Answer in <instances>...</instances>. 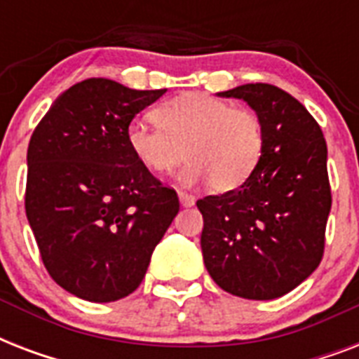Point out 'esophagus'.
<instances>
[{
	"label": "esophagus",
	"instance_id": "1",
	"mask_svg": "<svg viewBox=\"0 0 359 359\" xmlns=\"http://www.w3.org/2000/svg\"><path fill=\"white\" fill-rule=\"evenodd\" d=\"M179 199H180V205L182 207H194L196 205V197L191 196V194H188V191H179Z\"/></svg>",
	"mask_w": 359,
	"mask_h": 359
}]
</instances>
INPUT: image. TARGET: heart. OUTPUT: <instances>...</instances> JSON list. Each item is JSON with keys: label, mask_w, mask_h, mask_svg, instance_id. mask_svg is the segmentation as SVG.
I'll list each match as a JSON object with an SVG mask.
<instances>
[{"label": "heart", "mask_w": 359, "mask_h": 359, "mask_svg": "<svg viewBox=\"0 0 359 359\" xmlns=\"http://www.w3.org/2000/svg\"><path fill=\"white\" fill-rule=\"evenodd\" d=\"M156 124L132 121L130 151L152 173H171L184 158L182 180H208L210 190H236L255 173L264 152V126L250 108L222 98L188 93L160 104Z\"/></svg>", "instance_id": "b5f03b06"}]
</instances>
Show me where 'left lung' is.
<instances>
[{"instance_id":"obj_1","label":"left lung","mask_w":359,"mask_h":359,"mask_svg":"<svg viewBox=\"0 0 359 359\" xmlns=\"http://www.w3.org/2000/svg\"><path fill=\"white\" fill-rule=\"evenodd\" d=\"M218 95L255 109L264 152L240 188L197 201L203 261L225 292L273 300L323 261L332 208L328 147L313 115L279 87L245 83Z\"/></svg>"}]
</instances>
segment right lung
I'll return each mask as SVG.
<instances>
[{
	"label": "right lung",
	"mask_w": 359,
	"mask_h": 359,
	"mask_svg": "<svg viewBox=\"0 0 359 359\" xmlns=\"http://www.w3.org/2000/svg\"><path fill=\"white\" fill-rule=\"evenodd\" d=\"M163 93L89 78L55 98L33 130L25 214L48 273L78 298L132 294L179 212L177 191L126 140L132 119Z\"/></svg>",
	"instance_id": "1"
}]
</instances>
